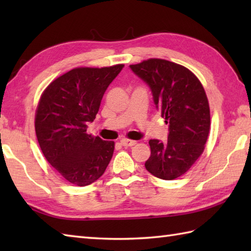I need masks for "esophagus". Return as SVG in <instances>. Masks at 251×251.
<instances>
[{
    "mask_svg": "<svg viewBox=\"0 0 251 251\" xmlns=\"http://www.w3.org/2000/svg\"><path fill=\"white\" fill-rule=\"evenodd\" d=\"M121 143H122V146H123V147L128 148V147L135 146V145H136V141H134V140H129V139H123V140H121Z\"/></svg>",
    "mask_w": 251,
    "mask_h": 251,
    "instance_id": "34e87169",
    "label": "esophagus"
}]
</instances>
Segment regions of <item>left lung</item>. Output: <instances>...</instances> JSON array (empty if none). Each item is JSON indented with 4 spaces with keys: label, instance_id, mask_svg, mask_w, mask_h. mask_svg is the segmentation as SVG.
<instances>
[{
    "label": "left lung",
    "instance_id": "left-lung-1",
    "mask_svg": "<svg viewBox=\"0 0 251 251\" xmlns=\"http://www.w3.org/2000/svg\"><path fill=\"white\" fill-rule=\"evenodd\" d=\"M150 87L156 109L168 124V140L151 139V155L145 166L163 180L185 174L201 153L210 128L208 99L200 79L177 63L151 58L130 65Z\"/></svg>",
    "mask_w": 251,
    "mask_h": 251
}]
</instances>
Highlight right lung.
<instances>
[{
  "mask_svg": "<svg viewBox=\"0 0 251 251\" xmlns=\"http://www.w3.org/2000/svg\"><path fill=\"white\" fill-rule=\"evenodd\" d=\"M123 67L72 69L41 96L35 114L37 141L47 162L70 183L85 186L95 182L113 155V141L88 135L86 129Z\"/></svg>",
  "mask_w": 251,
  "mask_h": 251,
  "instance_id": "1",
  "label": "right lung"
}]
</instances>
